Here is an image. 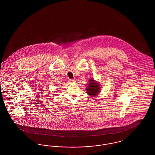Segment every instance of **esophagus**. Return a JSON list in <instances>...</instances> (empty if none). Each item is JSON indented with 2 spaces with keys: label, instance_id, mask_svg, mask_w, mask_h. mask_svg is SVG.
<instances>
[{
  "label": "esophagus",
  "instance_id": "obj_1",
  "mask_svg": "<svg viewBox=\"0 0 155 155\" xmlns=\"http://www.w3.org/2000/svg\"><path fill=\"white\" fill-rule=\"evenodd\" d=\"M69 82H74L75 80L73 79H69Z\"/></svg>",
  "mask_w": 155,
  "mask_h": 155
}]
</instances>
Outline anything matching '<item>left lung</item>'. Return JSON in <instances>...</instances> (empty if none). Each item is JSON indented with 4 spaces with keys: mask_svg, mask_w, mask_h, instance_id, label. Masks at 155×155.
I'll return each instance as SVG.
<instances>
[{
    "mask_svg": "<svg viewBox=\"0 0 155 155\" xmlns=\"http://www.w3.org/2000/svg\"><path fill=\"white\" fill-rule=\"evenodd\" d=\"M100 85L98 83L95 82L93 79H91L89 83V87L87 88V92L91 96H94L98 94Z\"/></svg>",
    "mask_w": 155,
    "mask_h": 155,
    "instance_id": "left-lung-1",
    "label": "left lung"
}]
</instances>
